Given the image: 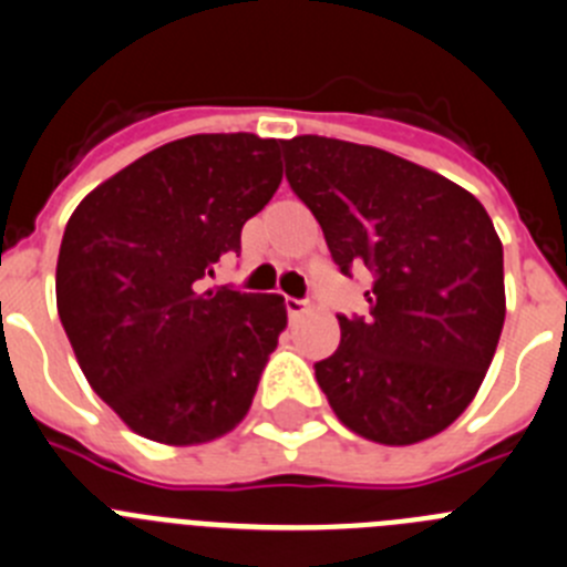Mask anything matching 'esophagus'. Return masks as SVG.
I'll return each instance as SVG.
<instances>
[{"label": "esophagus", "mask_w": 567, "mask_h": 567, "mask_svg": "<svg viewBox=\"0 0 567 567\" xmlns=\"http://www.w3.org/2000/svg\"><path fill=\"white\" fill-rule=\"evenodd\" d=\"M305 308H308V302H302V299H293V296H285V310H288V319H299V316L305 313Z\"/></svg>", "instance_id": "1"}]
</instances>
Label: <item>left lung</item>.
Instances as JSON below:
<instances>
[{
    "instance_id": "8db88e82",
    "label": "left lung",
    "mask_w": 567,
    "mask_h": 567,
    "mask_svg": "<svg viewBox=\"0 0 567 567\" xmlns=\"http://www.w3.org/2000/svg\"><path fill=\"white\" fill-rule=\"evenodd\" d=\"M282 155L339 271L370 277V313L339 316L316 381L367 441L437 435L481 390L506 319L492 217L457 183L375 146L299 135Z\"/></svg>"
}]
</instances>
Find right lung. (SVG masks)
<instances>
[{"instance_id": "1", "label": "right lung", "mask_w": 567, "mask_h": 567, "mask_svg": "<svg viewBox=\"0 0 567 567\" xmlns=\"http://www.w3.org/2000/svg\"><path fill=\"white\" fill-rule=\"evenodd\" d=\"M279 183V141L188 135L137 157L70 217L59 319L95 395L137 435L188 446L246 417L288 313L282 296L208 279Z\"/></svg>"}]
</instances>
